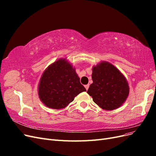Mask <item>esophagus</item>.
Masks as SVG:
<instances>
[{
    "label": "esophagus",
    "instance_id": "esophagus-1",
    "mask_svg": "<svg viewBox=\"0 0 156 156\" xmlns=\"http://www.w3.org/2000/svg\"><path fill=\"white\" fill-rule=\"evenodd\" d=\"M84 87H85L87 90H88V88H89V84H86V85L84 86Z\"/></svg>",
    "mask_w": 156,
    "mask_h": 156
}]
</instances>
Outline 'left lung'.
<instances>
[{"mask_svg": "<svg viewBox=\"0 0 156 156\" xmlns=\"http://www.w3.org/2000/svg\"><path fill=\"white\" fill-rule=\"evenodd\" d=\"M92 79L87 93L99 107L111 111L123 105L129 93V84L115 66L106 61L94 66Z\"/></svg>", "mask_w": 156, "mask_h": 156, "instance_id": "8db88e82", "label": "left lung"}]
</instances>
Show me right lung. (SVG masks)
Listing matches in <instances>:
<instances>
[{
	"instance_id": "add662e5",
	"label": "right lung",
	"mask_w": 156,
	"mask_h": 156,
	"mask_svg": "<svg viewBox=\"0 0 156 156\" xmlns=\"http://www.w3.org/2000/svg\"><path fill=\"white\" fill-rule=\"evenodd\" d=\"M41 101L49 108L60 109L68 106L79 94L86 91L73 67L66 58L50 64L42 74L38 85Z\"/></svg>"
}]
</instances>
